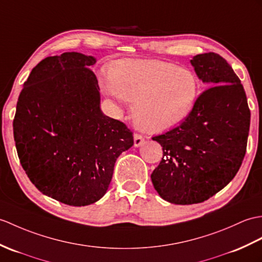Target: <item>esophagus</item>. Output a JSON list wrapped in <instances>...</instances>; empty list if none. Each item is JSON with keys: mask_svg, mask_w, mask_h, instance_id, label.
<instances>
[{"mask_svg": "<svg viewBox=\"0 0 262 262\" xmlns=\"http://www.w3.org/2000/svg\"><path fill=\"white\" fill-rule=\"evenodd\" d=\"M144 142V137L141 135V134H135L134 135V145L136 146V147H138V146H141Z\"/></svg>", "mask_w": 262, "mask_h": 262, "instance_id": "obj_1", "label": "esophagus"}]
</instances>
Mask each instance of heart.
<instances>
[{"mask_svg": "<svg viewBox=\"0 0 262 262\" xmlns=\"http://www.w3.org/2000/svg\"><path fill=\"white\" fill-rule=\"evenodd\" d=\"M108 76V93L134 103V119L145 130L157 132L181 123L198 98L196 77L174 63L119 60L109 67Z\"/></svg>", "mask_w": 262, "mask_h": 262, "instance_id": "b5f03b06", "label": "heart"}]
</instances>
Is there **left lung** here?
<instances>
[{
    "label": "left lung",
    "instance_id": "8db88e82",
    "mask_svg": "<svg viewBox=\"0 0 262 262\" xmlns=\"http://www.w3.org/2000/svg\"><path fill=\"white\" fill-rule=\"evenodd\" d=\"M209 88L182 123L153 139L163 157L151 182L161 198L174 204L204 202L227 186L245 159L250 109L240 79L220 54L191 60Z\"/></svg>",
    "mask_w": 262,
    "mask_h": 262
}]
</instances>
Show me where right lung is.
<instances>
[{
	"mask_svg": "<svg viewBox=\"0 0 262 262\" xmlns=\"http://www.w3.org/2000/svg\"><path fill=\"white\" fill-rule=\"evenodd\" d=\"M96 59L79 52L48 57L24 82L13 119L17 156L46 195L84 206L108 190L118 156L133 132L100 109Z\"/></svg>",
	"mask_w": 262,
	"mask_h": 262,
	"instance_id": "1",
	"label": "right lung"
}]
</instances>
